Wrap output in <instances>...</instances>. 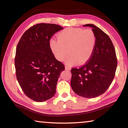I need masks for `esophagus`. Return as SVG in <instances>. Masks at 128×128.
<instances>
[{
    "instance_id": "esophagus-1",
    "label": "esophagus",
    "mask_w": 128,
    "mask_h": 128,
    "mask_svg": "<svg viewBox=\"0 0 128 128\" xmlns=\"http://www.w3.org/2000/svg\"><path fill=\"white\" fill-rule=\"evenodd\" d=\"M65 67H66V70H70V69H71L70 67V66H66Z\"/></svg>"
}]
</instances>
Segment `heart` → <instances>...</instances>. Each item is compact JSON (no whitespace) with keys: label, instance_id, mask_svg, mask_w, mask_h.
Here are the masks:
<instances>
[{"label":"heart","instance_id":"1","mask_svg":"<svg viewBox=\"0 0 128 128\" xmlns=\"http://www.w3.org/2000/svg\"><path fill=\"white\" fill-rule=\"evenodd\" d=\"M96 37L92 30L80 28H68L59 32L58 40L51 38L50 46L58 60L69 65L82 64L90 59L94 52Z\"/></svg>","mask_w":128,"mask_h":128}]
</instances>
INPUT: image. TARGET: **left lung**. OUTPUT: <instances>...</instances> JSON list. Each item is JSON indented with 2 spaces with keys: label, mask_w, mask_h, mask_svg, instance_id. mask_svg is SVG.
I'll use <instances>...</instances> for the list:
<instances>
[{
  "label": "left lung",
  "mask_w": 128,
  "mask_h": 128,
  "mask_svg": "<svg viewBox=\"0 0 128 128\" xmlns=\"http://www.w3.org/2000/svg\"><path fill=\"white\" fill-rule=\"evenodd\" d=\"M96 44L90 59L80 68L71 69L70 85L76 94L85 98H96L104 93L114 78L118 64L114 47L107 34L92 24Z\"/></svg>",
  "instance_id": "1"
}]
</instances>
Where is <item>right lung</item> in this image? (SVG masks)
<instances>
[{
	"label": "right lung",
	"mask_w": 128,
	"mask_h": 128,
	"mask_svg": "<svg viewBox=\"0 0 128 128\" xmlns=\"http://www.w3.org/2000/svg\"><path fill=\"white\" fill-rule=\"evenodd\" d=\"M63 28L37 24L26 31L17 44L14 58L16 77L24 92L36 102L51 98L64 65L56 59L50 46L54 34Z\"/></svg>",
	"instance_id": "right-lung-1"
}]
</instances>
